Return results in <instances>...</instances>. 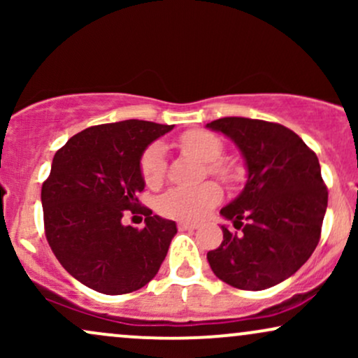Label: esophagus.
Here are the masks:
<instances>
[{"mask_svg":"<svg viewBox=\"0 0 358 358\" xmlns=\"http://www.w3.org/2000/svg\"><path fill=\"white\" fill-rule=\"evenodd\" d=\"M178 229L180 231H195L196 225L190 224V222H178Z\"/></svg>","mask_w":358,"mask_h":358,"instance_id":"esophagus-1","label":"esophagus"}]
</instances>
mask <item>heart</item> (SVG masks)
<instances>
[{"label":"heart","mask_w":358,"mask_h":358,"mask_svg":"<svg viewBox=\"0 0 358 358\" xmlns=\"http://www.w3.org/2000/svg\"><path fill=\"white\" fill-rule=\"evenodd\" d=\"M180 146L185 153L195 156L200 162L207 163L208 171L219 178L229 180L234 178L232 168L227 163L220 162L222 141L215 134L208 131L195 129L185 133L180 138ZM139 171L148 187L155 188L163 182L165 176V155L163 146L159 143H153L145 150L139 159ZM222 199V190L215 182H205L199 187L183 188L175 187L163 193L158 200V210L162 215L178 220H199L215 207Z\"/></svg>","instance_id":"b5f03b06"}]
</instances>
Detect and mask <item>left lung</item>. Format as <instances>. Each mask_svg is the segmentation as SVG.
Returning a JSON list of instances; mask_svg holds the SVG:
<instances>
[{
  "instance_id": "left-lung-1",
  "label": "left lung",
  "mask_w": 358,
  "mask_h": 358,
  "mask_svg": "<svg viewBox=\"0 0 358 358\" xmlns=\"http://www.w3.org/2000/svg\"><path fill=\"white\" fill-rule=\"evenodd\" d=\"M207 127L231 138L248 166L244 190L220 210L241 232L222 225L224 241L208 250V264L234 287L268 289L293 276L318 245L328 205L318 158L278 122L222 117Z\"/></svg>"
}]
</instances>
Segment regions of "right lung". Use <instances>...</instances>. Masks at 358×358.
Here are the masks:
<instances>
[{"mask_svg": "<svg viewBox=\"0 0 358 358\" xmlns=\"http://www.w3.org/2000/svg\"><path fill=\"white\" fill-rule=\"evenodd\" d=\"M173 126L127 119L87 127L53 156L42 185L45 236L69 274L104 294L133 293L151 281L176 234L173 220L139 203V159ZM127 213L145 227L122 224Z\"/></svg>", "mask_w": 358, "mask_h": 358, "instance_id": "add662e5", "label": "right lung"}]
</instances>
